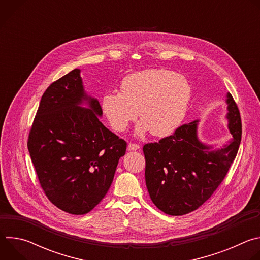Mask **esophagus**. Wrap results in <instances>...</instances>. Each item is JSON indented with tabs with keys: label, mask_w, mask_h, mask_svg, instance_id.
<instances>
[{
	"label": "esophagus",
	"mask_w": 260,
	"mask_h": 260,
	"mask_svg": "<svg viewBox=\"0 0 260 260\" xmlns=\"http://www.w3.org/2000/svg\"><path fill=\"white\" fill-rule=\"evenodd\" d=\"M140 149V146L138 144H134V143H129L127 145V150L128 151H136Z\"/></svg>",
	"instance_id": "34e87169"
}]
</instances>
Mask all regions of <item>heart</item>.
Wrapping results in <instances>:
<instances>
[{"label": "heart", "mask_w": 260, "mask_h": 260, "mask_svg": "<svg viewBox=\"0 0 260 260\" xmlns=\"http://www.w3.org/2000/svg\"><path fill=\"white\" fill-rule=\"evenodd\" d=\"M190 98L191 86L184 76L164 69L146 70L125 76L119 92L105 93L101 108L116 132H124L139 115L137 135L167 137L182 123Z\"/></svg>", "instance_id": "1"}]
</instances>
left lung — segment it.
<instances>
[{
    "instance_id": "left-lung-1",
    "label": "left lung",
    "mask_w": 260,
    "mask_h": 260,
    "mask_svg": "<svg viewBox=\"0 0 260 260\" xmlns=\"http://www.w3.org/2000/svg\"><path fill=\"white\" fill-rule=\"evenodd\" d=\"M228 127L233 138L221 148L203 143L200 120L183 124L158 143L146 144V186L153 204L172 216L188 214L208 201L226 176L242 138L239 109L226 93Z\"/></svg>"
}]
</instances>
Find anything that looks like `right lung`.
I'll use <instances>...</instances> for the list:
<instances>
[{"instance_id":"right-lung-1","label":"right lung","mask_w":260,"mask_h":260,"mask_svg":"<svg viewBox=\"0 0 260 260\" xmlns=\"http://www.w3.org/2000/svg\"><path fill=\"white\" fill-rule=\"evenodd\" d=\"M80 72L74 69L46 89L27 142L46 197L74 215L104 199L126 151V142L100 121L101 105L86 93Z\"/></svg>"}]
</instances>
